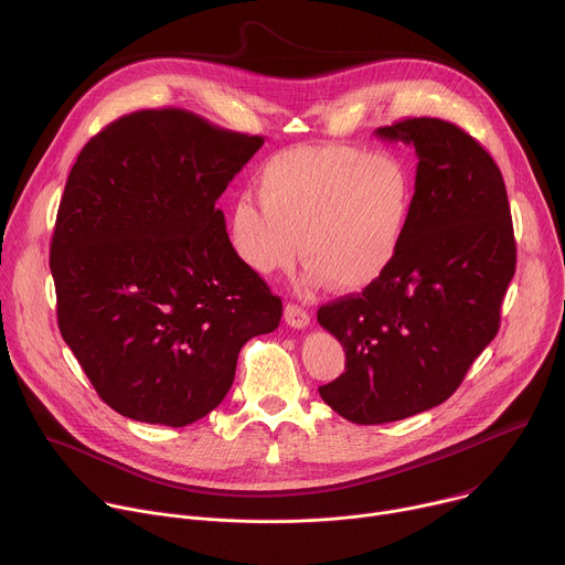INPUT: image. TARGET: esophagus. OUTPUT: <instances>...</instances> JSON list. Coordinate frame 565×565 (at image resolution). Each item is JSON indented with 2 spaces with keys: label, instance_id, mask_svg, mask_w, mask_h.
I'll return each instance as SVG.
<instances>
[{
  "label": "esophagus",
  "instance_id": "1",
  "mask_svg": "<svg viewBox=\"0 0 565 565\" xmlns=\"http://www.w3.org/2000/svg\"><path fill=\"white\" fill-rule=\"evenodd\" d=\"M285 322L291 324V327H296V329H302V327L309 324V313H307L300 305L287 302V305H285Z\"/></svg>",
  "mask_w": 565,
  "mask_h": 565
}]
</instances>
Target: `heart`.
Instances as JSON below:
<instances>
[{"mask_svg":"<svg viewBox=\"0 0 565 565\" xmlns=\"http://www.w3.org/2000/svg\"><path fill=\"white\" fill-rule=\"evenodd\" d=\"M256 200L230 211L241 260L260 276L289 269L300 254L305 285L331 282L359 291L398 258L416 200L409 162L392 151L294 147L269 158L256 178Z\"/></svg>","mask_w":565,"mask_h":565,"instance_id":"heart-1","label":"heart"}]
</instances>
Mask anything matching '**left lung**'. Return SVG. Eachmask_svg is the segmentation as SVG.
<instances>
[{
	"mask_svg": "<svg viewBox=\"0 0 565 565\" xmlns=\"http://www.w3.org/2000/svg\"><path fill=\"white\" fill-rule=\"evenodd\" d=\"M376 136L412 145L416 200L403 249L363 294L318 309L345 374L322 401L359 425L401 420L447 401L499 331L516 267L503 175L461 127L407 118Z\"/></svg>",
	"mask_w": 565,
	"mask_h": 565,
	"instance_id": "left-lung-1",
	"label": "left lung"
}]
</instances>
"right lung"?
<instances>
[{
	"instance_id": "add662e5",
	"label": "right lung",
	"mask_w": 565,
	"mask_h": 565,
	"mask_svg": "<svg viewBox=\"0 0 565 565\" xmlns=\"http://www.w3.org/2000/svg\"><path fill=\"white\" fill-rule=\"evenodd\" d=\"M182 108L110 122L73 164L51 241L62 338L118 414L184 427L227 396L282 300L215 200L263 147Z\"/></svg>"
}]
</instances>
